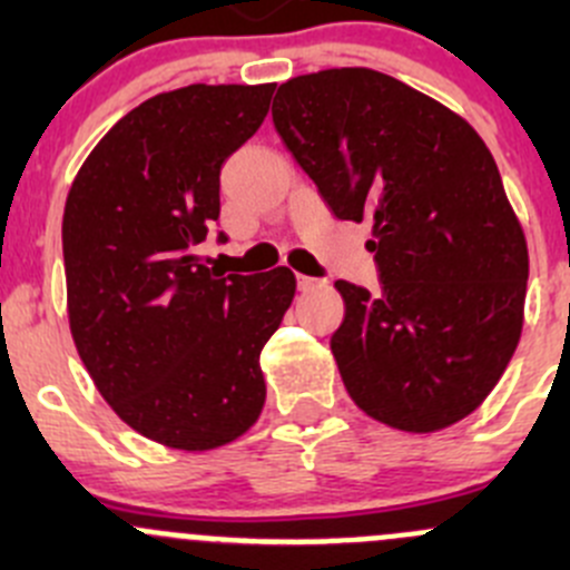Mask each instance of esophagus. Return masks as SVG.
Instances as JSON below:
<instances>
[{"mask_svg":"<svg viewBox=\"0 0 570 570\" xmlns=\"http://www.w3.org/2000/svg\"><path fill=\"white\" fill-rule=\"evenodd\" d=\"M317 286H322V281L312 278V275H297V289L308 292V289H317Z\"/></svg>","mask_w":570,"mask_h":570,"instance_id":"1","label":"esophagus"}]
</instances>
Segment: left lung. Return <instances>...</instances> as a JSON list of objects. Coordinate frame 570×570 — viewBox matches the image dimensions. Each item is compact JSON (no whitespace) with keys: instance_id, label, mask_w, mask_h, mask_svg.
<instances>
[{"instance_id":"1","label":"left lung","mask_w":570,"mask_h":570,"mask_svg":"<svg viewBox=\"0 0 570 570\" xmlns=\"http://www.w3.org/2000/svg\"><path fill=\"white\" fill-rule=\"evenodd\" d=\"M273 124L338 220L372 223L381 292L336 281L331 336L366 416L435 433L482 405L524 325L530 253L474 126L372 68L278 88Z\"/></svg>"}]
</instances>
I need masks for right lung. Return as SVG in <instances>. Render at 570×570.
<instances>
[{"label":"right lung","mask_w":570,"mask_h":570,"mask_svg":"<svg viewBox=\"0 0 570 570\" xmlns=\"http://www.w3.org/2000/svg\"><path fill=\"white\" fill-rule=\"evenodd\" d=\"M275 85H187L126 112L62 212L68 325L115 413L170 450L226 446L264 407L258 355L292 306L289 267L223 275L195 256L220 217V168ZM220 239H226L220 234Z\"/></svg>","instance_id":"1"}]
</instances>
